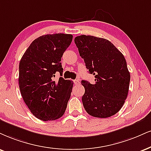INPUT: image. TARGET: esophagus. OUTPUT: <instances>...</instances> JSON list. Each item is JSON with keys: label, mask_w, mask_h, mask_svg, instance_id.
<instances>
[{"label": "esophagus", "mask_w": 151, "mask_h": 151, "mask_svg": "<svg viewBox=\"0 0 151 151\" xmlns=\"http://www.w3.org/2000/svg\"><path fill=\"white\" fill-rule=\"evenodd\" d=\"M74 83H75V85H80V81L79 80H75V81H73Z\"/></svg>", "instance_id": "esophagus-1"}]
</instances>
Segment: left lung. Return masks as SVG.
<instances>
[{
    "label": "left lung",
    "mask_w": 151,
    "mask_h": 151,
    "mask_svg": "<svg viewBox=\"0 0 151 151\" xmlns=\"http://www.w3.org/2000/svg\"><path fill=\"white\" fill-rule=\"evenodd\" d=\"M74 41L86 68L95 78L94 84L81 81L85 111L96 118L112 116L124 105L129 91L130 74L124 57L105 38L82 35Z\"/></svg>",
    "instance_id": "obj_1"
}]
</instances>
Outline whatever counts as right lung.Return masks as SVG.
I'll use <instances>...</instances> for the list:
<instances>
[{
  "label": "right lung",
  "mask_w": 151,
  "mask_h": 151,
  "mask_svg": "<svg viewBox=\"0 0 151 151\" xmlns=\"http://www.w3.org/2000/svg\"><path fill=\"white\" fill-rule=\"evenodd\" d=\"M73 40L71 34L55 33L38 37L22 56L19 85L24 102L32 114L43 121L55 120L64 114L73 83L62 76L61 59Z\"/></svg>",
  "instance_id": "obj_1"
}]
</instances>
